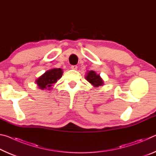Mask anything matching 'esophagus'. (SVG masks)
<instances>
[{
    "label": "esophagus",
    "mask_w": 156,
    "mask_h": 156,
    "mask_svg": "<svg viewBox=\"0 0 156 156\" xmlns=\"http://www.w3.org/2000/svg\"><path fill=\"white\" fill-rule=\"evenodd\" d=\"M71 68H72V69H73V70H77L78 67L76 65H72V67H71Z\"/></svg>",
    "instance_id": "obj_1"
}]
</instances>
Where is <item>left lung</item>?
Here are the masks:
<instances>
[{"label": "left lung", "mask_w": 156, "mask_h": 156, "mask_svg": "<svg viewBox=\"0 0 156 156\" xmlns=\"http://www.w3.org/2000/svg\"><path fill=\"white\" fill-rule=\"evenodd\" d=\"M85 78L94 87H98L102 86L104 84L103 80L101 78L100 75L97 74L94 71H89L87 73Z\"/></svg>", "instance_id": "8db88e82"}]
</instances>
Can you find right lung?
<instances>
[{
    "instance_id": "add662e5",
    "label": "right lung",
    "mask_w": 156,
    "mask_h": 156,
    "mask_svg": "<svg viewBox=\"0 0 156 156\" xmlns=\"http://www.w3.org/2000/svg\"><path fill=\"white\" fill-rule=\"evenodd\" d=\"M62 69L60 68H54L47 70L45 73L36 80L37 85L40 89L51 90V86L62 77Z\"/></svg>"
}]
</instances>
